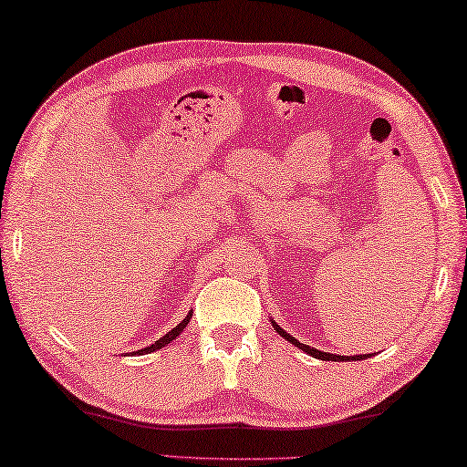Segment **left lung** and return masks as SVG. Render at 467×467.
Segmentation results:
<instances>
[{"label":"left lung","mask_w":467,"mask_h":467,"mask_svg":"<svg viewBox=\"0 0 467 467\" xmlns=\"http://www.w3.org/2000/svg\"><path fill=\"white\" fill-rule=\"evenodd\" d=\"M271 325H274V328L277 330V333L282 335L284 338H287V341H290L292 345H296V347H298V349H302L304 353H308V355H312V358H317V359H320V361H355V359H359V361H361V359H368L369 355H371V353H368V355H353V358H351V355H347V358H345V355H333V353L318 351V349H315V347L304 345V343H300V341H298V338L292 337L290 333H285V330H284L282 327H279L277 322L271 320Z\"/></svg>","instance_id":"obj_1"}]
</instances>
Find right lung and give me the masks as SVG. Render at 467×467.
<instances>
[{
	"label": "right lung",
	"mask_w": 467,
	"mask_h": 467,
	"mask_svg": "<svg viewBox=\"0 0 467 467\" xmlns=\"http://www.w3.org/2000/svg\"><path fill=\"white\" fill-rule=\"evenodd\" d=\"M190 318H192V312H188V317H185L182 322H180V325H177L175 328H171V330H169V333L167 335H163V337H161L159 338V341H155V343H152L150 347H145V349H140V351H137L139 355L142 353V355H145V353H150V351H157V349H161V347H165L167 343H171L173 341V338L175 337H180V333H182V330L185 328V327H188V322H190Z\"/></svg>",
	"instance_id": "obj_1"
}]
</instances>
